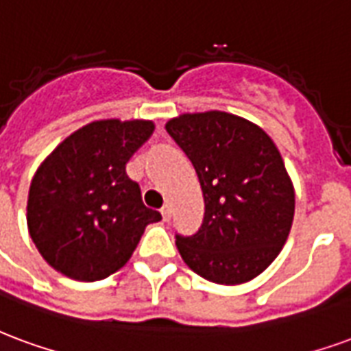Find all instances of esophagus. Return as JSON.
<instances>
[{
  "instance_id": "esophagus-1",
  "label": "esophagus",
  "mask_w": 351,
  "mask_h": 351,
  "mask_svg": "<svg viewBox=\"0 0 351 351\" xmlns=\"http://www.w3.org/2000/svg\"><path fill=\"white\" fill-rule=\"evenodd\" d=\"M160 215H162V221L170 222V219H172V209H170V206L162 207V209H160Z\"/></svg>"
}]
</instances>
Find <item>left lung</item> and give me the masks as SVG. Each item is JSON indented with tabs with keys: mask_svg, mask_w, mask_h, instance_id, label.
Here are the masks:
<instances>
[{
	"mask_svg": "<svg viewBox=\"0 0 351 351\" xmlns=\"http://www.w3.org/2000/svg\"><path fill=\"white\" fill-rule=\"evenodd\" d=\"M198 173L206 213L191 237L176 235L183 262L209 282H249L290 234L295 193L275 142L228 112L181 114L166 123Z\"/></svg>",
	"mask_w": 351,
	"mask_h": 351,
	"instance_id": "obj_1",
	"label": "left lung"
}]
</instances>
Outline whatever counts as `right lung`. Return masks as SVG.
Instances as JSON below:
<instances>
[{"label":"right lung","instance_id":"right-lung-1","mask_svg":"<svg viewBox=\"0 0 351 351\" xmlns=\"http://www.w3.org/2000/svg\"><path fill=\"white\" fill-rule=\"evenodd\" d=\"M149 119H99L74 130L40 162L27 196V230L48 265L93 282L129 262L160 213L142 204L125 165L149 140Z\"/></svg>","mask_w":351,"mask_h":351}]
</instances>
